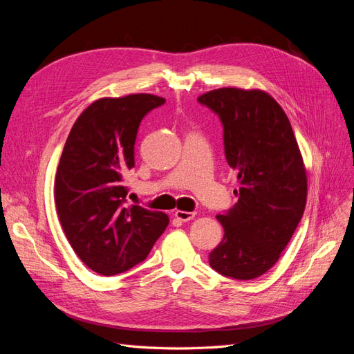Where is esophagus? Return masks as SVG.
<instances>
[{
    "label": "esophagus",
    "mask_w": 354,
    "mask_h": 354,
    "mask_svg": "<svg viewBox=\"0 0 354 354\" xmlns=\"http://www.w3.org/2000/svg\"><path fill=\"white\" fill-rule=\"evenodd\" d=\"M174 216H176V218L180 220V221H189V220H192V218H194V217L196 216V212L180 211V209H177V211L174 212Z\"/></svg>",
    "instance_id": "1"
}]
</instances>
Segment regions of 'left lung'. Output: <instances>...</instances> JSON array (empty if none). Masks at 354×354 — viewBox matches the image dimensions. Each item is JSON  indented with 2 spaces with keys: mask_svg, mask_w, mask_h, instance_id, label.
I'll return each mask as SVG.
<instances>
[{
  "mask_svg": "<svg viewBox=\"0 0 354 354\" xmlns=\"http://www.w3.org/2000/svg\"><path fill=\"white\" fill-rule=\"evenodd\" d=\"M198 102L220 116L224 153L241 185L234 207L217 216L224 236L209 266L233 279H255L279 260L303 217V156L286 113L269 93L224 87Z\"/></svg>",
  "mask_w": 354,
  "mask_h": 354,
  "instance_id": "1",
  "label": "left lung"
}]
</instances>
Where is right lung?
<instances>
[{
  "mask_svg": "<svg viewBox=\"0 0 354 354\" xmlns=\"http://www.w3.org/2000/svg\"><path fill=\"white\" fill-rule=\"evenodd\" d=\"M164 103L146 93L95 100L63 147L55 180L57 216L73 251L95 273L130 270L168 226L164 212L124 205V174L134 167L138 125Z\"/></svg>",
  "mask_w": 354,
  "mask_h": 354,
  "instance_id": "add662e5",
  "label": "right lung"
}]
</instances>
